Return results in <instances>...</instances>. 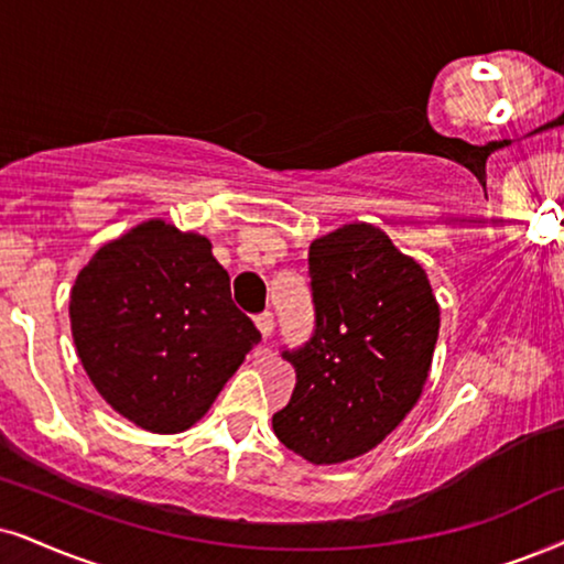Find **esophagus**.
I'll list each match as a JSON object with an SVG mask.
<instances>
[{
    "label": "esophagus",
    "instance_id": "esophagus-1",
    "mask_svg": "<svg viewBox=\"0 0 564 564\" xmlns=\"http://www.w3.org/2000/svg\"><path fill=\"white\" fill-rule=\"evenodd\" d=\"M256 326H259V332H261V337H271V332H274V316L269 314H261V316H256Z\"/></svg>",
    "mask_w": 564,
    "mask_h": 564
}]
</instances>
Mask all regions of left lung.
I'll list each match as a JSON object with an SVG mask.
<instances>
[{
    "label": "left lung",
    "mask_w": 564,
    "mask_h": 564,
    "mask_svg": "<svg viewBox=\"0 0 564 564\" xmlns=\"http://www.w3.org/2000/svg\"><path fill=\"white\" fill-rule=\"evenodd\" d=\"M316 332L297 352L276 440L314 465L366 455L400 426L426 387L440 303L426 271L384 229L356 221L311 242Z\"/></svg>",
    "instance_id": "1"
}]
</instances>
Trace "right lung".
<instances>
[{
	"mask_svg": "<svg viewBox=\"0 0 564 564\" xmlns=\"http://www.w3.org/2000/svg\"><path fill=\"white\" fill-rule=\"evenodd\" d=\"M69 329L96 392L151 434L196 426L261 343L212 240L164 219L90 256L69 293Z\"/></svg>",
	"mask_w": 564,
	"mask_h": 564,
	"instance_id": "right-lung-1",
	"label": "right lung"
}]
</instances>
